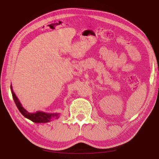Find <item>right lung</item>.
I'll return each mask as SVG.
<instances>
[{
    "instance_id": "right-lung-1",
    "label": "right lung",
    "mask_w": 159,
    "mask_h": 159,
    "mask_svg": "<svg viewBox=\"0 0 159 159\" xmlns=\"http://www.w3.org/2000/svg\"><path fill=\"white\" fill-rule=\"evenodd\" d=\"M11 93H12L13 100H14L16 105L17 107H18L20 112L22 114V116H25L26 118H27V119L31 120L32 121H33V122L47 123V122H49V121L58 119V118L60 117V114L59 113H48L43 112V111H38V112L36 113L28 112V111L22 106V104L20 103L18 97L16 96L14 92H13L11 85Z\"/></svg>"
}]
</instances>
